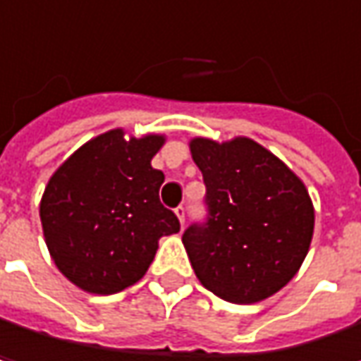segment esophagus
<instances>
[{
	"instance_id": "esophagus-1",
	"label": "esophagus",
	"mask_w": 361,
	"mask_h": 361,
	"mask_svg": "<svg viewBox=\"0 0 361 361\" xmlns=\"http://www.w3.org/2000/svg\"><path fill=\"white\" fill-rule=\"evenodd\" d=\"M176 215H178V219H180V224L181 226H183V221H185V207H178V209H176Z\"/></svg>"
}]
</instances>
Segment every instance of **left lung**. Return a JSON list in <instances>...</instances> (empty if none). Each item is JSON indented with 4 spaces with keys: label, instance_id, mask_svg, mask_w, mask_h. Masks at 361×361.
Segmentation results:
<instances>
[{
    "label": "left lung",
    "instance_id": "left-lung-1",
    "mask_svg": "<svg viewBox=\"0 0 361 361\" xmlns=\"http://www.w3.org/2000/svg\"><path fill=\"white\" fill-rule=\"evenodd\" d=\"M207 185V224L181 243L200 284L224 301L249 305L286 286L314 236L305 183L251 137L190 140Z\"/></svg>",
    "mask_w": 361,
    "mask_h": 361
}]
</instances>
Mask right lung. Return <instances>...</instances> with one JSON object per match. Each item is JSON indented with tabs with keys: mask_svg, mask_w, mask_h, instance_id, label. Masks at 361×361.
I'll return each instance as SVG.
<instances>
[{
	"mask_svg": "<svg viewBox=\"0 0 361 361\" xmlns=\"http://www.w3.org/2000/svg\"><path fill=\"white\" fill-rule=\"evenodd\" d=\"M165 135L110 129L75 150L49 178L39 204L47 251L81 290L112 295L142 280L161 236L180 221L159 200L165 181L152 157Z\"/></svg>",
	"mask_w": 361,
	"mask_h": 361,
	"instance_id": "1",
	"label": "right lung"
}]
</instances>
